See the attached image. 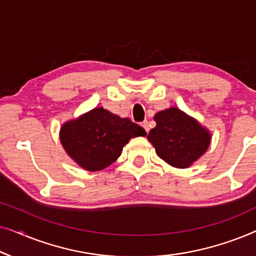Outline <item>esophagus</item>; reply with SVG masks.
<instances>
[{"mask_svg": "<svg viewBox=\"0 0 256 256\" xmlns=\"http://www.w3.org/2000/svg\"><path fill=\"white\" fill-rule=\"evenodd\" d=\"M141 126L143 128H144V130L148 132H149V126H148V121H143L142 124H141Z\"/></svg>", "mask_w": 256, "mask_h": 256, "instance_id": "34e87169", "label": "esophagus"}]
</instances>
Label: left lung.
<instances>
[{
	"instance_id": "obj_1",
	"label": "left lung",
	"mask_w": 256,
	"mask_h": 256,
	"mask_svg": "<svg viewBox=\"0 0 256 256\" xmlns=\"http://www.w3.org/2000/svg\"><path fill=\"white\" fill-rule=\"evenodd\" d=\"M154 120L156 127L149 132L148 140L170 166L188 168L208 150L211 140L208 130L178 108L160 112Z\"/></svg>"
}]
</instances>
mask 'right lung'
<instances>
[{"label":"right lung","instance_id":"1","mask_svg":"<svg viewBox=\"0 0 256 256\" xmlns=\"http://www.w3.org/2000/svg\"><path fill=\"white\" fill-rule=\"evenodd\" d=\"M146 135L144 129L129 118L100 107L66 122L60 129V142L80 166L98 171L113 163L132 138Z\"/></svg>","mask_w":256,"mask_h":256}]
</instances>
